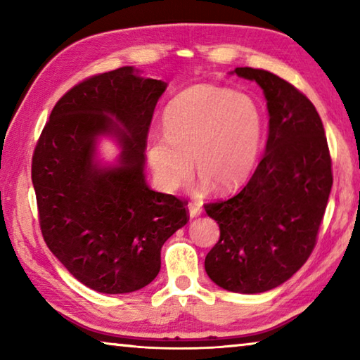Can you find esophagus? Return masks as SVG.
Instances as JSON below:
<instances>
[{
    "label": "esophagus",
    "mask_w": 360,
    "mask_h": 360,
    "mask_svg": "<svg viewBox=\"0 0 360 360\" xmlns=\"http://www.w3.org/2000/svg\"><path fill=\"white\" fill-rule=\"evenodd\" d=\"M200 214H202V208H200V205L188 203V216L193 219V217H198Z\"/></svg>",
    "instance_id": "esophagus-1"
}]
</instances>
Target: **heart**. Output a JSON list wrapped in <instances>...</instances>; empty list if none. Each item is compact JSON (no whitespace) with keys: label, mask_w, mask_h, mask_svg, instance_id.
Here are the masks:
<instances>
[{"label":"heart","mask_w":360,"mask_h":360,"mask_svg":"<svg viewBox=\"0 0 360 360\" xmlns=\"http://www.w3.org/2000/svg\"><path fill=\"white\" fill-rule=\"evenodd\" d=\"M163 138H152L148 160L163 191L174 192L192 178V157L202 176L221 191L241 186L252 173L264 141V114L251 95L216 85H195L168 103Z\"/></svg>","instance_id":"1"}]
</instances>
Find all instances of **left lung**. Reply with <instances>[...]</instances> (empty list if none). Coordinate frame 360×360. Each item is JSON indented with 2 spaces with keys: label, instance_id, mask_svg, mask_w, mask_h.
<instances>
[{
  "label": "left lung",
  "instance_id": "1",
  "mask_svg": "<svg viewBox=\"0 0 360 360\" xmlns=\"http://www.w3.org/2000/svg\"><path fill=\"white\" fill-rule=\"evenodd\" d=\"M233 72L264 90L268 139L248 184L235 197L205 206L221 229L205 270L225 290L260 294L288 281L313 252L333 182L332 160L322 120L307 96L270 71Z\"/></svg>",
  "mask_w": 360,
  "mask_h": 360
}]
</instances>
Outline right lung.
Listing matches in <instances>:
<instances>
[{
  "instance_id": "obj_1",
  "label": "right lung",
  "mask_w": 360,
  "mask_h": 360,
  "mask_svg": "<svg viewBox=\"0 0 360 360\" xmlns=\"http://www.w3.org/2000/svg\"><path fill=\"white\" fill-rule=\"evenodd\" d=\"M167 82L133 66L75 85L53 106L36 144L32 181L46 245L77 281L101 294H129L154 281L163 243L187 224L182 200L144 178L152 114ZM101 136L118 162L103 166Z\"/></svg>"
}]
</instances>
